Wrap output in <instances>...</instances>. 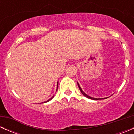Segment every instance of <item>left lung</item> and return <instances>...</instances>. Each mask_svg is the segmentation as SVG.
I'll list each match as a JSON object with an SVG mask.
<instances>
[{"instance_id": "8db88e82", "label": "left lung", "mask_w": 134, "mask_h": 134, "mask_svg": "<svg viewBox=\"0 0 134 134\" xmlns=\"http://www.w3.org/2000/svg\"><path fill=\"white\" fill-rule=\"evenodd\" d=\"M77 84H78V87H79V88L80 91H81V93H82V94L84 95V96H86V98H90V99H93V100H99V99H107V98H92V97L88 96V95L84 93V92L82 90V89H81V87H80L79 84H78V83H77Z\"/></svg>"}]
</instances>
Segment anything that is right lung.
<instances>
[{
  "label": "right lung",
  "mask_w": 134,
  "mask_h": 134,
  "mask_svg": "<svg viewBox=\"0 0 134 134\" xmlns=\"http://www.w3.org/2000/svg\"><path fill=\"white\" fill-rule=\"evenodd\" d=\"M58 83L57 82V90H58ZM53 97H54V96H52V98H50V99H48V100L47 101H45V102H44V103L48 102V101H50V100H51V99H52V98H53Z\"/></svg>",
  "instance_id": "add662e5"
}]
</instances>
